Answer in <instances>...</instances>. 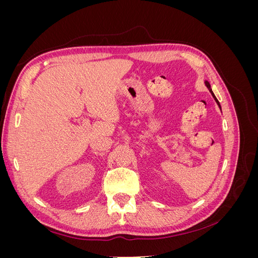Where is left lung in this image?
I'll list each match as a JSON object with an SVG mask.
<instances>
[{
	"instance_id": "left-lung-1",
	"label": "left lung",
	"mask_w": 258,
	"mask_h": 258,
	"mask_svg": "<svg viewBox=\"0 0 258 258\" xmlns=\"http://www.w3.org/2000/svg\"><path fill=\"white\" fill-rule=\"evenodd\" d=\"M205 84H206V86H207V88L209 89V91L211 92V95H212V97L214 98V100H215V102L217 103V105H218V107H220L221 108V104H220V102H218V100L216 99V97L214 96V93H213V91H212V88H211V86H210V84H209V82L208 81H206L205 82ZM221 111H222V108H221Z\"/></svg>"
}]
</instances>
